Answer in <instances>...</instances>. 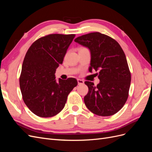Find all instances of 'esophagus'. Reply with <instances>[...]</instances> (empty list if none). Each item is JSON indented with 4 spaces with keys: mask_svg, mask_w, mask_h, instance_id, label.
Returning a JSON list of instances; mask_svg holds the SVG:
<instances>
[{
    "mask_svg": "<svg viewBox=\"0 0 152 152\" xmlns=\"http://www.w3.org/2000/svg\"><path fill=\"white\" fill-rule=\"evenodd\" d=\"M77 82H78V84H79V85H82V84H84V81L81 80V79H78Z\"/></svg>",
    "mask_w": 152,
    "mask_h": 152,
    "instance_id": "34e87169",
    "label": "esophagus"
}]
</instances>
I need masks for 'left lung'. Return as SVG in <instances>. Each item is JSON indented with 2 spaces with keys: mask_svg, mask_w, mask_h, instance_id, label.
I'll use <instances>...</instances> for the list:
<instances>
[{
  "mask_svg": "<svg viewBox=\"0 0 152 152\" xmlns=\"http://www.w3.org/2000/svg\"><path fill=\"white\" fill-rule=\"evenodd\" d=\"M74 41L90 50L89 72H98L97 86L85 82L89 88L84 99L86 106L97 115H113L126 103L131 84L125 53L116 40L99 32L80 36Z\"/></svg>",
  "mask_w": 152,
  "mask_h": 152,
  "instance_id": "8db88e82",
  "label": "left lung"
}]
</instances>
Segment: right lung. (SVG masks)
Returning a JSON list of instances; mask_svg holds the SVG:
<instances>
[{"instance_id": "obj_1", "label": "right lung", "mask_w": 152, "mask_h": 152, "mask_svg": "<svg viewBox=\"0 0 152 152\" xmlns=\"http://www.w3.org/2000/svg\"><path fill=\"white\" fill-rule=\"evenodd\" d=\"M74 34H50L31 44L26 53L20 86L26 105L36 115L51 117L65 107L68 95L77 86L74 78L58 79L55 73L62 64Z\"/></svg>"}]
</instances>
